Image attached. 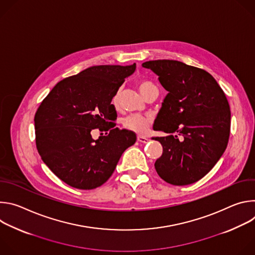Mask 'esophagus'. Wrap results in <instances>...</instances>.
<instances>
[{"label": "esophagus", "instance_id": "34e87169", "mask_svg": "<svg viewBox=\"0 0 255 255\" xmlns=\"http://www.w3.org/2000/svg\"><path fill=\"white\" fill-rule=\"evenodd\" d=\"M137 141L140 142V143L145 144V143H147L149 141V139L146 138V137H144V136H137Z\"/></svg>", "mask_w": 255, "mask_h": 255}]
</instances>
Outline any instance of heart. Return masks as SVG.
Instances as JSON below:
<instances>
[{
    "instance_id": "heart-1",
    "label": "heart",
    "mask_w": 255,
    "mask_h": 255,
    "mask_svg": "<svg viewBox=\"0 0 255 255\" xmlns=\"http://www.w3.org/2000/svg\"><path fill=\"white\" fill-rule=\"evenodd\" d=\"M137 87L143 96L148 91H150L152 89H156V87L151 82L146 81V80L139 81L137 84ZM112 102H113L114 106L118 105L119 92H117V94L114 96ZM150 123H151V119L149 117L142 116V115H130V116H127L126 118H124V120H123V125L126 129L133 131L135 133H138V134L146 133L149 128Z\"/></svg>"
}]
</instances>
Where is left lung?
<instances>
[{"mask_svg": "<svg viewBox=\"0 0 255 255\" xmlns=\"http://www.w3.org/2000/svg\"><path fill=\"white\" fill-rule=\"evenodd\" d=\"M168 92L153 129L162 155L154 166L166 183L186 186L205 176L224 153L230 134V107L223 90L204 69L169 59L143 62Z\"/></svg>", "mask_w": 255, "mask_h": 255, "instance_id": "left-lung-1", "label": "left lung"}]
</instances>
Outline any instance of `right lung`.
<instances>
[{"instance_id": "1", "label": "right lung", "mask_w": 255, "mask_h": 255, "mask_svg": "<svg viewBox=\"0 0 255 255\" xmlns=\"http://www.w3.org/2000/svg\"><path fill=\"white\" fill-rule=\"evenodd\" d=\"M136 64L97 65L60 81L35 114L36 146L50 170L68 186L93 190L109 179L136 135L116 128L111 103ZM94 128L106 134L91 137Z\"/></svg>"}]
</instances>
